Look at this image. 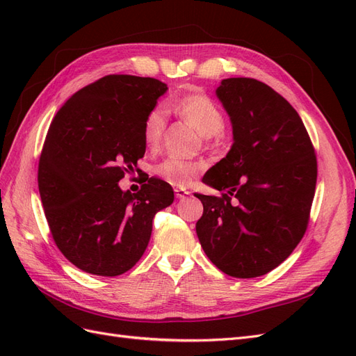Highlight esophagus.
<instances>
[{
  "label": "esophagus",
  "mask_w": 356,
  "mask_h": 356,
  "mask_svg": "<svg viewBox=\"0 0 356 356\" xmlns=\"http://www.w3.org/2000/svg\"><path fill=\"white\" fill-rule=\"evenodd\" d=\"M187 195H190V191L182 190V188H175V197L177 199H184Z\"/></svg>",
  "instance_id": "1"
}]
</instances>
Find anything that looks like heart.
<instances>
[{
    "mask_svg": "<svg viewBox=\"0 0 356 356\" xmlns=\"http://www.w3.org/2000/svg\"><path fill=\"white\" fill-rule=\"evenodd\" d=\"M168 110L175 113L182 120L195 126L202 134L204 143H213L222 136L224 113L221 106L208 93L191 92L177 96L168 104ZM166 113L160 106L149 110L143 123V136L148 147H157L166 131ZM202 170L197 161L169 157L154 168L156 174L177 187H186Z\"/></svg>",
    "mask_w": 356,
    "mask_h": 356,
    "instance_id": "1",
    "label": "heart"
}]
</instances>
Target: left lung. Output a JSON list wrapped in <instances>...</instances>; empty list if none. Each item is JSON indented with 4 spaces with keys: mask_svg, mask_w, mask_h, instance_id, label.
<instances>
[{
    "mask_svg": "<svg viewBox=\"0 0 356 356\" xmlns=\"http://www.w3.org/2000/svg\"><path fill=\"white\" fill-rule=\"evenodd\" d=\"M217 95L234 143L203 182L221 196L196 195V233L204 254L233 277L266 275L303 239L315 196L314 144L291 104L255 79H225Z\"/></svg>",
    "mask_w": 356,
    "mask_h": 356,
    "instance_id": "1",
    "label": "left lung"
}]
</instances>
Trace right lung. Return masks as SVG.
I'll return each instance as SVG.
<instances>
[{
  "label": "right lung",
  "mask_w": 356,
  "mask_h": 356,
  "mask_svg": "<svg viewBox=\"0 0 356 356\" xmlns=\"http://www.w3.org/2000/svg\"><path fill=\"white\" fill-rule=\"evenodd\" d=\"M166 89L156 79L105 75L74 93L49 127L38 161L42 208L59 251L86 273L131 270L156 212L174 202L172 187L157 178L136 193L118 187L144 157V118Z\"/></svg>",
  "instance_id": "obj_1"
}]
</instances>
